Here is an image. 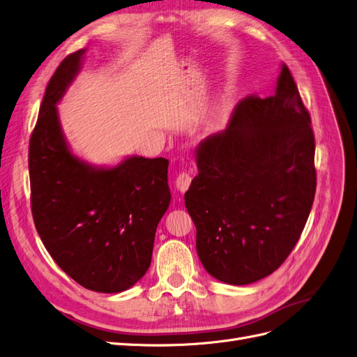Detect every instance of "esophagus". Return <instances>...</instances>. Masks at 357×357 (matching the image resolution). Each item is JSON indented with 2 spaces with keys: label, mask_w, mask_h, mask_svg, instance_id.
<instances>
[{
  "label": "esophagus",
  "mask_w": 357,
  "mask_h": 357,
  "mask_svg": "<svg viewBox=\"0 0 357 357\" xmlns=\"http://www.w3.org/2000/svg\"><path fill=\"white\" fill-rule=\"evenodd\" d=\"M190 181H192V176L189 173H180L177 180H176V188L180 193H184L189 186H190Z\"/></svg>",
  "instance_id": "1"
}]
</instances>
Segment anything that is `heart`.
Segmentation results:
<instances>
[{"label":"heart","instance_id":"obj_1","mask_svg":"<svg viewBox=\"0 0 357 357\" xmlns=\"http://www.w3.org/2000/svg\"><path fill=\"white\" fill-rule=\"evenodd\" d=\"M227 121H229V107H227V103L223 99H220L214 105L210 116H208L204 130L208 134L220 132V131H223L225 127L227 126Z\"/></svg>","mask_w":357,"mask_h":357}]
</instances>
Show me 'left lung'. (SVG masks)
Listing matches in <instances>:
<instances>
[{"mask_svg": "<svg viewBox=\"0 0 357 357\" xmlns=\"http://www.w3.org/2000/svg\"><path fill=\"white\" fill-rule=\"evenodd\" d=\"M310 126L282 63L273 96L243 99L227 128L196 147L198 176L184 204L199 260L217 280L252 284L272 275L296 247L316 190Z\"/></svg>", "mask_w": 357, "mask_h": 357, "instance_id": "left-lung-1", "label": "left lung"}]
</instances>
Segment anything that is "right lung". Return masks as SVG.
Segmentation results:
<instances>
[{"label": "right lung", "mask_w": 357, "mask_h": 357, "mask_svg": "<svg viewBox=\"0 0 357 357\" xmlns=\"http://www.w3.org/2000/svg\"><path fill=\"white\" fill-rule=\"evenodd\" d=\"M82 48L47 85L29 143L36 231L63 272L96 292L130 289L152 261L159 221L171 202L168 159L131 155L94 165L72 152L57 103L82 68Z\"/></svg>", "instance_id": "right-lung-1"}]
</instances>
